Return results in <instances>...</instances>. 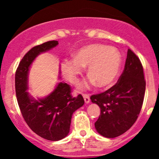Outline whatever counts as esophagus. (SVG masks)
Segmentation results:
<instances>
[{
	"label": "esophagus",
	"instance_id": "esophagus-1",
	"mask_svg": "<svg viewBox=\"0 0 159 159\" xmlns=\"http://www.w3.org/2000/svg\"><path fill=\"white\" fill-rule=\"evenodd\" d=\"M83 97H84V99L85 103L88 104L90 102V96H89L88 94H83Z\"/></svg>",
	"mask_w": 159,
	"mask_h": 159
}]
</instances>
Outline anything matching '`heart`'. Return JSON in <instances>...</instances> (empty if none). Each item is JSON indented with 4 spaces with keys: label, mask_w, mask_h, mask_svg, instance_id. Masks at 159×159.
Returning <instances> with one entry per match:
<instances>
[{
    "label": "heart",
    "mask_w": 159,
    "mask_h": 159,
    "mask_svg": "<svg viewBox=\"0 0 159 159\" xmlns=\"http://www.w3.org/2000/svg\"><path fill=\"white\" fill-rule=\"evenodd\" d=\"M121 65V57L112 47L91 44L82 47L73 54V61H65L61 65L62 72L67 81L76 84L78 76L87 66L90 82L98 87H106L116 79ZM87 84L81 86V88Z\"/></svg>",
    "instance_id": "1"
}]
</instances>
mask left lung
Masks as SVG:
<instances>
[{
	"label": "left lung",
	"mask_w": 159,
	"mask_h": 159,
	"mask_svg": "<svg viewBox=\"0 0 159 159\" xmlns=\"http://www.w3.org/2000/svg\"><path fill=\"white\" fill-rule=\"evenodd\" d=\"M145 89L143 66L138 56L129 49L117 83L102 93L90 96L91 102L101 108L95 123L96 131L105 138H114L129 130L141 110Z\"/></svg>",
	"instance_id": "8db88e82"
}]
</instances>
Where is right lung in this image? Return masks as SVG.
Returning <instances> with one entry per match:
<instances>
[{
  "label": "right lung",
  "instance_id": "obj_1",
  "mask_svg": "<svg viewBox=\"0 0 159 159\" xmlns=\"http://www.w3.org/2000/svg\"><path fill=\"white\" fill-rule=\"evenodd\" d=\"M57 45V41L52 40L32 48L21 59L15 77L16 97L24 120L33 132L52 141L67 136L72 114L84 104L81 95L73 97L70 86L63 82L58 83L54 91L43 98L36 100L27 92L31 63L39 54Z\"/></svg>",
  "mask_w": 159,
  "mask_h": 159
}]
</instances>
